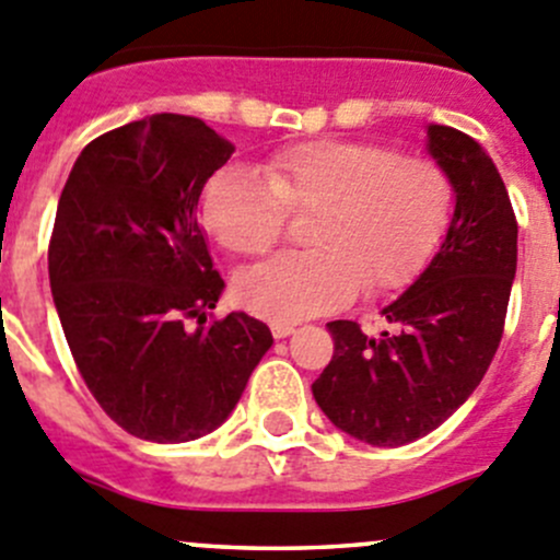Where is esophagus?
<instances>
[{
	"label": "esophagus",
	"instance_id": "1",
	"mask_svg": "<svg viewBox=\"0 0 560 560\" xmlns=\"http://www.w3.org/2000/svg\"><path fill=\"white\" fill-rule=\"evenodd\" d=\"M270 334H273V339H287V336L295 334V325L273 323V325H270Z\"/></svg>",
	"mask_w": 560,
	"mask_h": 560
}]
</instances>
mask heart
<instances>
[{"mask_svg": "<svg viewBox=\"0 0 560 560\" xmlns=\"http://www.w3.org/2000/svg\"><path fill=\"white\" fill-rule=\"evenodd\" d=\"M284 213L308 215V252L279 254L235 279L246 312L298 323L405 287L452 224L454 186L441 164L383 144L323 139L281 150L254 172L226 166L199 197V224L224 252L265 254Z\"/></svg>", "mask_w": 560, "mask_h": 560, "instance_id": "obj_1", "label": "heart"}]
</instances>
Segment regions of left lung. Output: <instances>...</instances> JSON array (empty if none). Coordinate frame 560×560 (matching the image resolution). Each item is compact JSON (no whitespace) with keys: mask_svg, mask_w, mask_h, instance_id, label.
Masks as SVG:
<instances>
[{"mask_svg":"<svg viewBox=\"0 0 560 560\" xmlns=\"http://www.w3.org/2000/svg\"><path fill=\"white\" fill-rule=\"evenodd\" d=\"M427 153L454 186L441 248L383 308L396 330L374 339L352 319L328 323L334 358L312 383L330 424L369 446L418 441L465 405L501 345L517 273V219L487 150L430 122Z\"/></svg>","mask_w":560,"mask_h":560,"instance_id":"1","label":"left lung"}]
</instances>
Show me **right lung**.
<instances>
[{
  "instance_id": "add662e5",
  "label": "right lung",
  "mask_w": 560,
  "mask_h": 560,
  "mask_svg": "<svg viewBox=\"0 0 560 560\" xmlns=\"http://www.w3.org/2000/svg\"><path fill=\"white\" fill-rule=\"evenodd\" d=\"M232 153L202 119L153 114L86 144L59 197L48 281L65 339L97 405L142 441L219 430L273 345L243 312L205 325L224 279L199 197Z\"/></svg>"
}]
</instances>
